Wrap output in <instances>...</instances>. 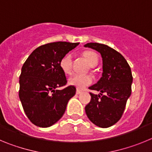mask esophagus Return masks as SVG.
<instances>
[{"label":"esophagus","instance_id":"obj_1","mask_svg":"<svg viewBox=\"0 0 152 152\" xmlns=\"http://www.w3.org/2000/svg\"><path fill=\"white\" fill-rule=\"evenodd\" d=\"M81 93H82V91H80V90H78V89H77V91H76V94H80Z\"/></svg>","mask_w":152,"mask_h":152}]
</instances>
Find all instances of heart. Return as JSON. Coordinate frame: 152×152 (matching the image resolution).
<instances>
[{"mask_svg":"<svg viewBox=\"0 0 152 152\" xmlns=\"http://www.w3.org/2000/svg\"><path fill=\"white\" fill-rule=\"evenodd\" d=\"M84 57L88 62L90 66L94 67L98 63V56L96 53L92 51H86L84 52ZM60 66L63 72L67 75H71L72 73V54H68L63 58L60 62ZM92 76L91 75H75L71 77L68 80L69 84L75 86L79 89H84L88 86L93 83Z\"/></svg>","mask_w":152,"mask_h":152,"instance_id":"obj_1","label":"heart"}]
</instances>
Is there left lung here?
<instances>
[{
  "label": "left lung",
  "mask_w": 152,
  "mask_h": 152,
  "mask_svg": "<svg viewBox=\"0 0 152 152\" xmlns=\"http://www.w3.org/2000/svg\"><path fill=\"white\" fill-rule=\"evenodd\" d=\"M95 49L103 60L102 77L89 89L100 91L90 93L91 100L85 107L88 119L96 126L108 128L119 121L131 95L132 75L131 68L119 52L104 44L91 42L84 45Z\"/></svg>",
  "instance_id": "obj_1"
}]
</instances>
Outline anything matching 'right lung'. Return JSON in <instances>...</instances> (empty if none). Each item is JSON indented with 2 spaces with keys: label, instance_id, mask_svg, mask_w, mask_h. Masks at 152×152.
<instances>
[{
  "label": "right lung",
  "instance_id": "obj_1",
  "mask_svg": "<svg viewBox=\"0 0 152 152\" xmlns=\"http://www.w3.org/2000/svg\"><path fill=\"white\" fill-rule=\"evenodd\" d=\"M56 42L36 48L21 69L19 97L23 110L32 123L49 127L62 117L68 100L75 96L76 88L65 86L67 79L60 66L61 60L78 45Z\"/></svg>",
  "mask_w": 152,
  "mask_h": 152
}]
</instances>
